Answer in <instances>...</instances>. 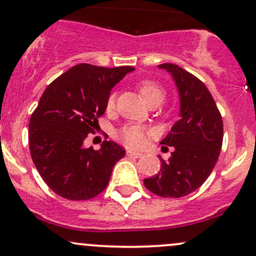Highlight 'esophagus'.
I'll return each instance as SVG.
<instances>
[{
  "label": "esophagus",
  "instance_id": "34e87169",
  "mask_svg": "<svg viewBox=\"0 0 256 256\" xmlns=\"http://www.w3.org/2000/svg\"><path fill=\"white\" fill-rule=\"evenodd\" d=\"M126 154H128V156H134V158H141V156H143V154L140 153V152H134V150H126Z\"/></svg>",
  "mask_w": 256,
  "mask_h": 256
}]
</instances>
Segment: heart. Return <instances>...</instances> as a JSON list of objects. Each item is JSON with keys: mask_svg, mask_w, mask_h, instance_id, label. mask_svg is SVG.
<instances>
[{"mask_svg": "<svg viewBox=\"0 0 256 256\" xmlns=\"http://www.w3.org/2000/svg\"><path fill=\"white\" fill-rule=\"evenodd\" d=\"M140 94L148 106L153 103H160L164 100L165 92L164 88L159 85L158 82L152 80H142L140 81L138 85ZM115 108V94H109L106 100V110L112 113ZM148 131L138 125H128L124 126L122 130L118 132V138L122 141L124 144L131 148H141L146 144L147 141Z\"/></svg>", "mask_w": 256, "mask_h": 256, "instance_id": "b5f03b06", "label": "heart"}]
</instances>
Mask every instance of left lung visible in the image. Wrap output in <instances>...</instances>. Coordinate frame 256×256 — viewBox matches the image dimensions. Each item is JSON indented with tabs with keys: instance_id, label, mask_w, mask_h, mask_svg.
<instances>
[{
	"instance_id": "obj_1",
	"label": "left lung",
	"mask_w": 256,
	"mask_h": 256,
	"mask_svg": "<svg viewBox=\"0 0 256 256\" xmlns=\"http://www.w3.org/2000/svg\"><path fill=\"white\" fill-rule=\"evenodd\" d=\"M159 68L172 75L181 112L178 122L160 142L174 148L170 159H160L159 172L143 184L159 196L180 198L198 190L212 174L222 147L224 124L214 98L198 78L176 64L164 63Z\"/></svg>"
}]
</instances>
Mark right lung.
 <instances>
[{"label":"right lung","mask_w":256,"mask_h":256,"mask_svg":"<svg viewBox=\"0 0 256 256\" xmlns=\"http://www.w3.org/2000/svg\"><path fill=\"white\" fill-rule=\"evenodd\" d=\"M132 66L78 64L47 86L29 122V148L47 186L69 200H87L108 186L112 171L125 150L103 141L100 150L85 147L115 84Z\"/></svg>","instance_id":"add662e5"}]
</instances>
